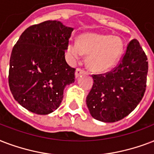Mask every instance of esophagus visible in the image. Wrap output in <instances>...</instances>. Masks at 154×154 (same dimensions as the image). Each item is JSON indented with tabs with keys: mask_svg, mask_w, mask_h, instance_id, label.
<instances>
[{
	"mask_svg": "<svg viewBox=\"0 0 154 154\" xmlns=\"http://www.w3.org/2000/svg\"><path fill=\"white\" fill-rule=\"evenodd\" d=\"M84 72H85V71H83V69L77 68L75 71V77L76 78H78L79 76L81 75H83V74H84Z\"/></svg>",
	"mask_w": 154,
	"mask_h": 154,
	"instance_id": "esophagus-1",
	"label": "esophagus"
}]
</instances>
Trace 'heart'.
Returning <instances> with one entry per match:
<instances>
[{
  "instance_id": "heart-1",
  "label": "heart",
  "mask_w": 154,
  "mask_h": 154,
  "mask_svg": "<svg viewBox=\"0 0 154 154\" xmlns=\"http://www.w3.org/2000/svg\"><path fill=\"white\" fill-rule=\"evenodd\" d=\"M124 51V42L118 36L98 34H83L78 42L69 41L66 52L69 58L75 62L88 54L87 65L95 72H104L117 63Z\"/></svg>"
}]
</instances>
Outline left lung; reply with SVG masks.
Instances as JSON below:
<instances>
[{
	"instance_id": "1",
	"label": "left lung",
	"mask_w": 154,
	"mask_h": 154,
	"mask_svg": "<svg viewBox=\"0 0 154 154\" xmlns=\"http://www.w3.org/2000/svg\"><path fill=\"white\" fill-rule=\"evenodd\" d=\"M147 73V57L139 42L133 39L113 71L92 75L93 86L86 100L91 116L106 123L127 116L142 100Z\"/></svg>"
}]
</instances>
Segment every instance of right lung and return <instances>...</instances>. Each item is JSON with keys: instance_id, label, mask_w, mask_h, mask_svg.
Returning a JSON list of instances; mask_svg holds the SVG:
<instances>
[{"instance_id": "right-lung-1", "label": "right lung", "mask_w": 154, "mask_h": 154, "mask_svg": "<svg viewBox=\"0 0 154 154\" xmlns=\"http://www.w3.org/2000/svg\"><path fill=\"white\" fill-rule=\"evenodd\" d=\"M73 28L61 21H46L28 27L13 48L9 85L15 100L38 115L59 107L75 71L66 63L65 51Z\"/></svg>"}]
</instances>
